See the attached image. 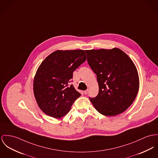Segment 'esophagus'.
I'll list each match as a JSON object with an SVG mask.
<instances>
[{"label": "esophagus", "mask_w": 158, "mask_h": 158, "mask_svg": "<svg viewBox=\"0 0 158 158\" xmlns=\"http://www.w3.org/2000/svg\"><path fill=\"white\" fill-rule=\"evenodd\" d=\"M88 92H89V90H88V89H86V90L84 91V94H87L88 93Z\"/></svg>", "instance_id": "1"}]
</instances>
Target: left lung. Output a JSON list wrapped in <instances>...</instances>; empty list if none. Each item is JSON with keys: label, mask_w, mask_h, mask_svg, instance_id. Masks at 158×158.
<instances>
[{"label": "left lung", "mask_w": 158, "mask_h": 158, "mask_svg": "<svg viewBox=\"0 0 158 158\" xmlns=\"http://www.w3.org/2000/svg\"><path fill=\"white\" fill-rule=\"evenodd\" d=\"M87 61L97 75L98 94L89 100L97 111L115 116L134 102L139 86L134 62L118 48L85 50Z\"/></svg>", "instance_id": "obj_1"}]
</instances>
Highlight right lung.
Returning <instances> with one entry per match:
<instances>
[{
    "mask_svg": "<svg viewBox=\"0 0 158 158\" xmlns=\"http://www.w3.org/2000/svg\"><path fill=\"white\" fill-rule=\"evenodd\" d=\"M86 60L84 50H58L41 62L34 79L33 89L36 103L44 113L60 118L70 111L81 94L69 84L73 72Z\"/></svg>",
    "mask_w": 158,
    "mask_h": 158,
    "instance_id": "right-lung-1",
    "label": "right lung"
}]
</instances>
